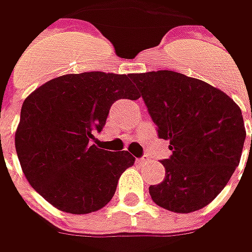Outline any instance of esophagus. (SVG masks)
Returning <instances> with one entry per match:
<instances>
[{
    "instance_id": "1",
    "label": "esophagus",
    "mask_w": 252,
    "mask_h": 252,
    "mask_svg": "<svg viewBox=\"0 0 252 252\" xmlns=\"http://www.w3.org/2000/svg\"><path fill=\"white\" fill-rule=\"evenodd\" d=\"M150 161V157L149 156H144V157H141L137 160V162H140V164H146V162H149Z\"/></svg>"
}]
</instances>
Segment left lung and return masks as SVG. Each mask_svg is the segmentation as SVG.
Here are the masks:
<instances>
[{
	"label": "left lung",
	"instance_id": "8db88e82",
	"mask_svg": "<svg viewBox=\"0 0 252 252\" xmlns=\"http://www.w3.org/2000/svg\"><path fill=\"white\" fill-rule=\"evenodd\" d=\"M130 78L172 151L161 161L164 181L149 188L151 199L175 213L208 206L240 164L246 140L241 109L223 91L181 73L161 70Z\"/></svg>",
	"mask_w": 252,
	"mask_h": 252
}]
</instances>
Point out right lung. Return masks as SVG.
I'll return each mask as SVG.
<instances>
[{"instance_id": "1", "label": "right lung", "mask_w": 252, "mask_h": 252, "mask_svg": "<svg viewBox=\"0 0 252 252\" xmlns=\"http://www.w3.org/2000/svg\"><path fill=\"white\" fill-rule=\"evenodd\" d=\"M122 98H140L130 74L101 71L60 75L26 96L15 149L28 182L54 208L73 215L99 210L134 164L129 151L91 144Z\"/></svg>"}]
</instances>
